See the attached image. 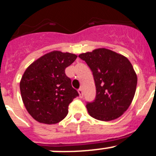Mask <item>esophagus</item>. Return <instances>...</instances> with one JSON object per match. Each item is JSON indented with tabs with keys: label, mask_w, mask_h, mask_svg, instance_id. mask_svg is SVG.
I'll list each match as a JSON object with an SVG mask.
<instances>
[{
	"label": "esophagus",
	"mask_w": 156,
	"mask_h": 156,
	"mask_svg": "<svg viewBox=\"0 0 156 156\" xmlns=\"http://www.w3.org/2000/svg\"><path fill=\"white\" fill-rule=\"evenodd\" d=\"M78 93H79L80 94V98H83V91L82 88H80V89L78 90Z\"/></svg>",
	"instance_id": "34e87169"
}]
</instances>
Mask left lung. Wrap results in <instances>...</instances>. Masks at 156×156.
I'll use <instances>...</instances> for the list:
<instances>
[{
  "mask_svg": "<svg viewBox=\"0 0 156 156\" xmlns=\"http://www.w3.org/2000/svg\"><path fill=\"white\" fill-rule=\"evenodd\" d=\"M94 76L96 97L87 103L89 114L99 121H112L129 108L135 96L137 76L126 57L107 48L82 53Z\"/></svg>",
  "mask_w": 156,
  "mask_h": 156,
  "instance_id": "obj_1",
  "label": "left lung"
}]
</instances>
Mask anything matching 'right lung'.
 <instances>
[{
    "mask_svg": "<svg viewBox=\"0 0 156 156\" xmlns=\"http://www.w3.org/2000/svg\"><path fill=\"white\" fill-rule=\"evenodd\" d=\"M77 55L53 51L31 63L20 82L21 98L27 111L37 121L56 124L66 118L69 104L79 96L65 73Z\"/></svg>",
    "mask_w": 156,
    "mask_h": 156,
    "instance_id": "right-lung-1",
    "label": "right lung"
}]
</instances>
